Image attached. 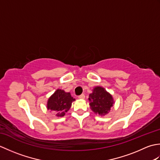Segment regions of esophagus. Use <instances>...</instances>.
<instances>
[{"mask_svg":"<svg viewBox=\"0 0 160 160\" xmlns=\"http://www.w3.org/2000/svg\"><path fill=\"white\" fill-rule=\"evenodd\" d=\"M78 98H79V99H81V100H83V99H84V98H85V96H84V94H82V95H80V96H78Z\"/></svg>","mask_w":160,"mask_h":160,"instance_id":"1","label":"esophagus"}]
</instances>
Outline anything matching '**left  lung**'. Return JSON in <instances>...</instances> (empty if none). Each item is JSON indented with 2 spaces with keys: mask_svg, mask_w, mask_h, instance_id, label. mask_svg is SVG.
Instances as JSON below:
<instances>
[{
  "mask_svg": "<svg viewBox=\"0 0 160 160\" xmlns=\"http://www.w3.org/2000/svg\"><path fill=\"white\" fill-rule=\"evenodd\" d=\"M89 101L91 111L100 116H104L108 114L114 104L112 95L100 86L93 88L92 93L89 96Z\"/></svg>",
  "mask_w": 160,
  "mask_h": 160,
  "instance_id": "obj_1",
  "label": "left lung"
}]
</instances>
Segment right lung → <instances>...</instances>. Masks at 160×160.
<instances>
[{
    "instance_id": "1",
    "label": "right lung",
    "mask_w": 160,
    "mask_h": 160,
    "mask_svg": "<svg viewBox=\"0 0 160 160\" xmlns=\"http://www.w3.org/2000/svg\"><path fill=\"white\" fill-rule=\"evenodd\" d=\"M76 100L71 97L69 92H65L64 90L58 89L51 96L47 103V110L52 111L56 116L63 117L70 109L71 104Z\"/></svg>"
}]
</instances>
